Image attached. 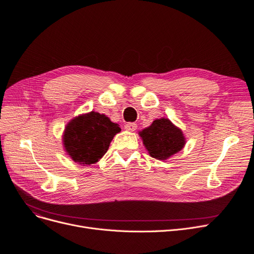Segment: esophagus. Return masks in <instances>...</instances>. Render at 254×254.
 <instances>
[{
  "mask_svg": "<svg viewBox=\"0 0 254 254\" xmlns=\"http://www.w3.org/2000/svg\"><path fill=\"white\" fill-rule=\"evenodd\" d=\"M137 128V124L134 123H128L127 125H125V129L128 130V131H134Z\"/></svg>",
  "mask_w": 254,
  "mask_h": 254,
  "instance_id": "obj_1",
  "label": "esophagus"
}]
</instances>
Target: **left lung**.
Returning a JSON list of instances; mask_svg holds the SVG:
<instances>
[{"mask_svg":"<svg viewBox=\"0 0 254 254\" xmlns=\"http://www.w3.org/2000/svg\"><path fill=\"white\" fill-rule=\"evenodd\" d=\"M149 154L159 161H165L179 152L185 144L182 131L168 118L156 119L152 125L140 132Z\"/></svg>","mask_w":254,"mask_h":254,"instance_id":"1","label":"left lung"}]
</instances>
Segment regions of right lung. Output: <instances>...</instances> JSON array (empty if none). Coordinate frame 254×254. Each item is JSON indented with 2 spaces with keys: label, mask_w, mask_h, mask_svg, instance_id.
<instances>
[{
  "label": "right lung",
  "mask_w": 254,
  "mask_h": 254,
  "mask_svg": "<svg viewBox=\"0 0 254 254\" xmlns=\"http://www.w3.org/2000/svg\"><path fill=\"white\" fill-rule=\"evenodd\" d=\"M119 131L118 125L104 114L92 111L80 115L65 127L64 149L80 165L95 164L107 152L113 137Z\"/></svg>",
  "instance_id": "1"
}]
</instances>
